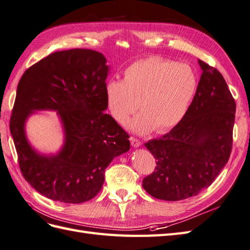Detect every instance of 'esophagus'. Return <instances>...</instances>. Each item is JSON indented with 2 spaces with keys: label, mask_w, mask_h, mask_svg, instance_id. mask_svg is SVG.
I'll use <instances>...</instances> for the list:
<instances>
[{
  "label": "esophagus",
  "mask_w": 250,
  "mask_h": 250,
  "mask_svg": "<svg viewBox=\"0 0 250 250\" xmlns=\"http://www.w3.org/2000/svg\"><path fill=\"white\" fill-rule=\"evenodd\" d=\"M130 141H131V145L134 146V147H138L141 146V141L137 138H135L133 136L130 137Z\"/></svg>",
  "instance_id": "obj_1"
}]
</instances>
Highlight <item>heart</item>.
<instances>
[{
  "label": "heart",
  "instance_id": "obj_1",
  "mask_svg": "<svg viewBox=\"0 0 250 250\" xmlns=\"http://www.w3.org/2000/svg\"><path fill=\"white\" fill-rule=\"evenodd\" d=\"M198 87L197 75L187 63L162 58H148L133 62L125 71L124 81L105 83L106 104L119 124L132 121L135 132L146 134L173 129L187 114Z\"/></svg>",
  "mask_w": 250,
  "mask_h": 250
}]
</instances>
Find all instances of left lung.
Returning a JSON list of instances; mask_svg holds the SVG:
<instances>
[{"label": "left lung", "instance_id": "8db88e82", "mask_svg": "<svg viewBox=\"0 0 250 250\" xmlns=\"http://www.w3.org/2000/svg\"><path fill=\"white\" fill-rule=\"evenodd\" d=\"M199 65L202 74L183 119L145 144L157 167L142 187L160 200L179 201L208 188L231 153L236 103L222 74L203 61Z\"/></svg>", "mask_w": 250, "mask_h": 250}]
</instances>
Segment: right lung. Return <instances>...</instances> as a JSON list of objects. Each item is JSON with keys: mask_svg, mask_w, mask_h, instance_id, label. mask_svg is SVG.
I'll use <instances>...</instances> for the list:
<instances>
[{"mask_svg": "<svg viewBox=\"0 0 250 250\" xmlns=\"http://www.w3.org/2000/svg\"><path fill=\"white\" fill-rule=\"evenodd\" d=\"M105 58L90 49L56 51L28 68L18 84L10 133L25 180L51 200L83 203L102 189L104 170L130 149V136L104 111ZM34 109H55L65 130V144L54 156L40 155L24 135Z\"/></svg>", "mask_w": 250, "mask_h": 250, "instance_id": "right-lung-1", "label": "right lung"}]
</instances>
